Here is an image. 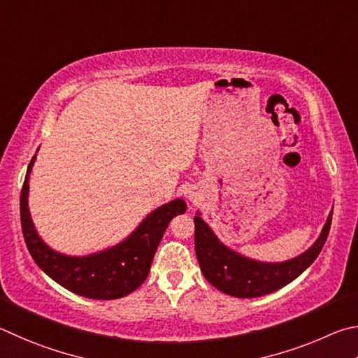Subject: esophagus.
<instances>
[{"label":"esophagus","mask_w":358,"mask_h":358,"mask_svg":"<svg viewBox=\"0 0 358 358\" xmlns=\"http://www.w3.org/2000/svg\"><path fill=\"white\" fill-rule=\"evenodd\" d=\"M198 198H199V193L195 189H192V190L187 192V199H189L190 203H196Z\"/></svg>","instance_id":"34e87169"}]
</instances>
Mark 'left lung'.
I'll list each match as a JSON object with an SVG mask.
<instances>
[{"label":"left lung","instance_id":"left-lung-1","mask_svg":"<svg viewBox=\"0 0 358 358\" xmlns=\"http://www.w3.org/2000/svg\"><path fill=\"white\" fill-rule=\"evenodd\" d=\"M331 214L334 210L308 250L296 258L267 262L248 258L224 245L198 210L195 215V250L204 278L218 291L239 299L261 297L281 289L302 275L321 253L330 231Z\"/></svg>","mask_w":358,"mask_h":358}]
</instances>
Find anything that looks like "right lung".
Returning a JSON list of instances; mask_svg holds the SVG:
<instances>
[{
    "label": "right lung",
    "instance_id": "add662e5",
    "mask_svg": "<svg viewBox=\"0 0 358 358\" xmlns=\"http://www.w3.org/2000/svg\"><path fill=\"white\" fill-rule=\"evenodd\" d=\"M36 155L28 165L20 196L23 237L37 266L67 291L86 299L113 300L134 292L146 280L155 250L169 222L184 214L187 204L176 198L143 218L141 223L119 243L90 255L72 256L56 252L43 242L31 218L28 196L29 176Z\"/></svg>",
    "mask_w": 358,
    "mask_h": 358
}]
</instances>
